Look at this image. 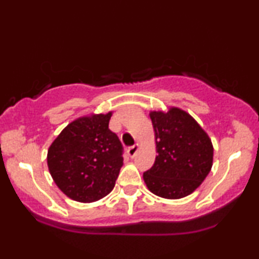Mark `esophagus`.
I'll list each match as a JSON object with an SVG mask.
<instances>
[{"instance_id":"obj_1","label":"esophagus","mask_w":259,"mask_h":259,"mask_svg":"<svg viewBox=\"0 0 259 259\" xmlns=\"http://www.w3.org/2000/svg\"><path fill=\"white\" fill-rule=\"evenodd\" d=\"M139 144H135L134 146H130L127 148V154H129V157H134L136 154V152L139 151Z\"/></svg>"}]
</instances>
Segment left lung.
I'll return each instance as SVG.
<instances>
[{
	"label": "left lung",
	"instance_id": "left-lung-1",
	"mask_svg": "<svg viewBox=\"0 0 259 259\" xmlns=\"http://www.w3.org/2000/svg\"><path fill=\"white\" fill-rule=\"evenodd\" d=\"M157 156L144 173L151 192L168 200L192 194L213 164V145L207 133L189 113L177 107L150 112Z\"/></svg>",
	"mask_w": 259,
	"mask_h": 259
}]
</instances>
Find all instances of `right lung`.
<instances>
[{
    "mask_svg": "<svg viewBox=\"0 0 259 259\" xmlns=\"http://www.w3.org/2000/svg\"><path fill=\"white\" fill-rule=\"evenodd\" d=\"M112 112L73 120L47 152L53 181L74 201L90 203L112 191L123 165V146L108 129Z\"/></svg>",
    "mask_w": 259,
    "mask_h": 259,
    "instance_id": "right-lung-1",
    "label": "right lung"
}]
</instances>
